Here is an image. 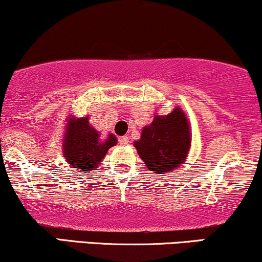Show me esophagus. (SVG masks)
<instances>
[{"label": "esophagus", "instance_id": "obj_1", "mask_svg": "<svg viewBox=\"0 0 262 262\" xmlns=\"http://www.w3.org/2000/svg\"><path fill=\"white\" fill-rule=\"evenodd\" d=\"M119 142H120L121 145H126L128 143V137H127V136H123V137H120Z\"/></svg>", "mask_w": 262, "mask_h": 262}]
</instances>
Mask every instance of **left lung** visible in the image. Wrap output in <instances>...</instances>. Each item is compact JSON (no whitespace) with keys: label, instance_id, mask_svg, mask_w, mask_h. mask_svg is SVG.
Masks as SVG:
<instances>
[{"label":"left lung","instance_id":"obj_1","mask_svg":"<svg viewBox=\"0 0 262 262\" xmlns=\"http://www.w3.org/2000/svg\"><path fill=\"white\" fill-rule=\"evenodd\" d=\"M191 142L187 117L180 107H175L167 116L154 114V120L143 127L134 145L149 170L164 174L185 163Z\"/></svg>","mask_w":262,"mask_h":262}]
</instances>
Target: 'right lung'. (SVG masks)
Segmentation results:
<instances>
[{
    "instance_id": "obj_1",
    "label": "right lung",
    "mask_w": 262,
    "mask_h": 262,
    "mask_svg": "<svg viewBox=\"0 0 262 262\" xmlns=\"http://www.w3.org/2000/svg\"><path fill=\"white\" fill-rule=\"evenodd\" d=\"M117 142L113 134L101 139L100 132L89 123V117L76 118L70 113L62 141L63 157L71 168H76L82 173H93Z\"/></svg>"
}]
</instances>
